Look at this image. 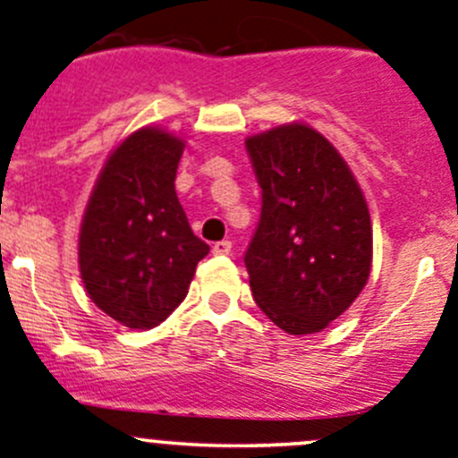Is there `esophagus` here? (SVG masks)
Wrapping results in <instances>:
<instances>
[{"label":"esophagus","mask_w":458,"mask_h":458,"mask_svg":"<svg viewBox=\"0 0 458 458\" xmlns=\"http://www.w3.org/2000/svg\"><path fill=\"white\" fill-rule=\"evenodd\" d=\"M230 252H233V242H228V239L213 243V254H230Z\"/></svg>","instance_id":"esophagus-1"}]
</instances>
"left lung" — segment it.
Instances as JSON below:
<instances>
[{
	"mask_svg": "<svg viewBox=\"0 0 458 458\" xmlns=\"http://www.w3.org/2000/svg\"><path fill=\"white\" fill-rule=\"evenodd\" d=\"M261 219L243 261L254 301L292 335L322 331L364 290L373 230L362 189L335 147L302 123L245 140Z\"/></svg>",
	"mask_w": 458,
	"mask_h": 458,
	"instance_id": "8db88e82",
	"label": "left lung"
}]
</instances>
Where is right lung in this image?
Returning a JSON list of instances; mask_svg holds the SVG:
<instances>
[{
  "instance_id": "1",
  "label": "right lung",
  "mask_w": 458,
  "mask_h": 458,
  "mask_svg": "<svg viewBox=\"0 0 458 458\" xmlns=\"http://www.w3.org/2000/svg\"><path fill=\"white\" fill-rule=\"evenodd\" d=\"M184 140L157 127L124 138L105 162L79 233V269L96 307L129 329H153L189 293L208 243L175 192Z\"/></svg>"
}]
</instances>
